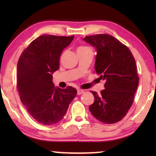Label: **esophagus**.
I'll use <instances>...</instances> for the list:
<instances>
[{
	"label": "esophagus",
	"instance_id": "obj_1",
	"mask_svg": "<svg viewBox=\"0 0 156 156\" xmlns=\"http://www.w3.org/2000/svg\"><path fill=\"white\" fill-rule=\"evenodd\" d=\"M84 92V91L83 90V89H77V94H78V95L82 94H83Z\"/></svg>",
	"mask_w": 156,
	"mask_h": 156
}]
</instances>
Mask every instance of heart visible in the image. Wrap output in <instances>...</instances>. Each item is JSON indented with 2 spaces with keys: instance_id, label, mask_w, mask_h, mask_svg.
Here are the masks:
<instances>
[{
  "instance_id": "heart-1",
  "label": "heart",
  "mask_w": 156,
  "mask_h": 156,
  "mask_svg": "<svg viewBox=\"0 0 156 156\" xmlns=\"http://www.w3.org/2000/svg\"><path fill=\"white\" fill-rule=\"evenodd\" d=\"M87 48H88V47L83 46V47H80V48H79L78 49H87Z\"/></svg>"
}]
</instances>
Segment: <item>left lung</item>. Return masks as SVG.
<instances>
[{"mask_svg": "<svg viewBox=\"0 0 156 156\" xmlns=\"http://www.w3.org/2000/svg\"><path fill=\"white\" fill-rule=\"evenodd\" d=\"M83 40L96 48L95 72L106 82L99 94L91 91L94 102L89 111L101 122H118L131 106L138 87L135 59L128 47L108 34L86 36Z\"/></svg>", "mask_w": 156, "mask_h": 156, "instance_id": "obj_1", "label": "left lung"}]
</instances>
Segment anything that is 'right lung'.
I'll list each match as a JSON object with an SVG mask.
<instances>
[{
	"instance_id": "add662e5",
	"label": "right lung",
	"mask_w": 156,
	"mask_h": 156,
	"mask_svg": "<svg viewBox=\"0 0 156 156\" xmlns=\"http://www.w3.org/2000/svg\"><path fill=\"white\" fill-rule=\"evenodd\" d=\"M70 37L41 35L23 51L17 66V88L27 112L38 123L53 125L67 114L76 89L55 87L52 74L59 67L62 50L71 43Z\"/></svg>"
}]
</instances>
